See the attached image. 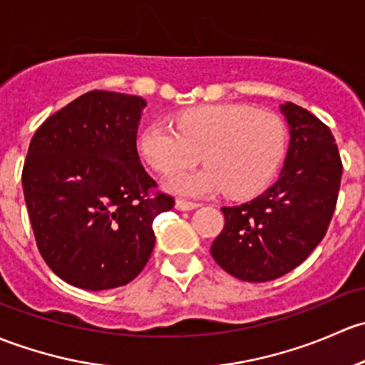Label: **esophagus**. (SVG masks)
I'll return each instance as SVG.
<instances>
[{"label":"esophagus","instance_id":"34e87169","mask_svg":"<svg viewBox=\"0 0 365 365\" xmlns=\"http://www.w3.org/2000/svg\"><path fill=\"white\" fill-rule=\"evenodd\" d=\"M198 202H193V200H186V198H179L178 202H175V207L179 210H191V209H197L198 207Z\"/></svg>","mask_w":365,"mask_h":365}]
</instances>
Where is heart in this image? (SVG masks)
Returning a JSON list of instances; mask_svg holds the SVG:
<instances>
[{"mask_svg":"<svg viewBox=\"0 0 365 365\" xmlns=\"http://www.w3.org/2000/svg\"><path fill=\"white\" fill-rule=\"evenodd\" d=\"M149 165L161 174H175L204 160L207 168L178 174L167 186L175 193L207 195L223 191L232 198L258 193L284 155V126L269 110L217 103L179 114L175 130L151 125L138 138Z\"/></svg>","mask_w":365,"mask_h":365,"instance_id":"b5f03b06","label":"heart"}]
</instances>
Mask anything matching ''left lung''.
Masks as SVG:
<instances>
[{
  "label": "left lung",
  "instance_id": "1",
  "mask_svg": "<svg viewBox=\"0 0 365 365\" xmlns=\"http://www.w3.org/2000/svg\"><path fill=\"white\" fill-rule=\"evenodd\" d=\"M290 148L279 179L260 197L223 207L225 227L210 255L228 274L265 283L302 264L325 237L343 163L332 131L295 103L281 105Z\"/></svg>",
  "mask_w": 365,
  "mask_h": 365
}]
</instances>
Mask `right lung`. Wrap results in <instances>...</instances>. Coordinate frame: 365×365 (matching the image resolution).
<instances>
[{
  "instance_id": "obj_1",
  "label": "right lung",
  "mask_w": 365,
  "mask_h": 365,
  "mask_svg": "<svg viewBox=\"0 0 365 365\" xmlns=\"http://www.w3.org/2000/svg\"><path fill=\"white\" fill-rule=\"evenodd\" d=\"M145 100L89 91L36 130L22 187L36 246L56 276L82 290L133 281L155 247L153 221L174 207L137 153Z\"/></svg>"
}]
</instances>
